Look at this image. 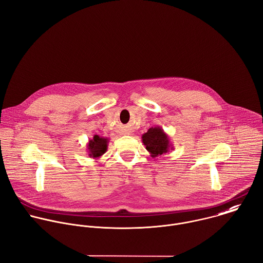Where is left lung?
<instances>
[{"label": "left lung", "mask_w": 263, "mask_h": 263, "mask_svg": "<svg viewBox=\"0 0 263 263\" xmlns=\"http://www.w3.org/2000/svg\"><path fill=\"white\" fill-rule=\"evenodd\" d=\"M141 139L146 151L153 158L163 156L173 149L169 135L161 127L149 128L147 132L142 134Z\"/></svg>", "instance_id": "8db88e82"}]
</instances>
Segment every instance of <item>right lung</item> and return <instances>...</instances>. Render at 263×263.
Wrapping results in <instances>:
<instances>
[{"label":"right lung","instance_id":"right-lung-1","mask_svg":"<svg viewBox=\"0 0 263 263\" xmlns=\"http://www.w3.org/2000/svg\"><path fill=\"white\" fill-rule=\"evenodd\" d=\"M109 143V139L106 137H102L99 135H94L92 139L89 140L86 144L87 155L90 158L98 160L107 152V146Z\"/></svg>","mask_w":263,"mask_h":263}]
</instances>
